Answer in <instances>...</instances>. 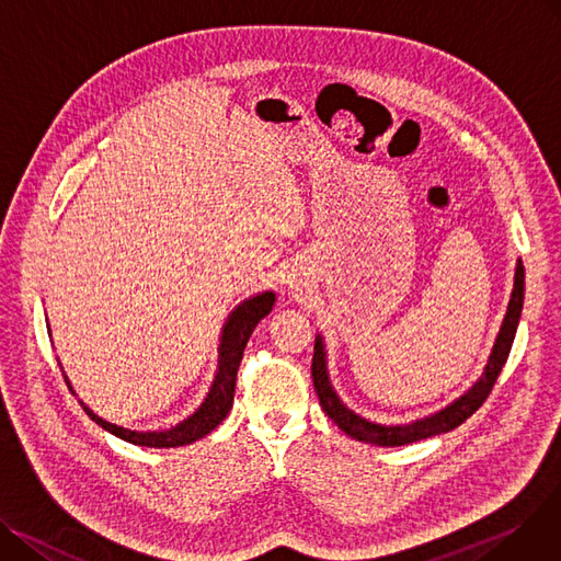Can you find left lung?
<instances>
[{
  "label": "left lung",
  "instance_id": "1",
  "mask_svg": "<svg viewBox=\"0 0 561 561\" xmlns=\"http://www.w3.org/2000/svg\"><path fill=\"white\" fill-rule=\"evenodd\" d=\"M523 296H525V270L523 262L516 260V274H514V289H512V299L507 306V314L503 319V325L499 331L496 344L491 348L489 362L484 367V374L476 380V385L465 391L462 397L455 399L450 405L444 410L416 419L412 423L403 425H382L362 419L353 410H348L340 397L335 393L331 378H328V367H325V348H323V337L317 335L314 340V355H312V382L317 389V397L321 403V410L331 416L346 435H351L357 442L374 444V446H405L412 442H421L427 437H435L448 431H455L457 425H462L491 393L493 385L499 380L501 369L505 367L507 355L514 344V335L518 328L520 310H523Z\"/></svg>",
  "mask_w": 561,
  "mask_h": 561
}]
</instances>
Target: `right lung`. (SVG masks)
Wrapping results in <instances>:
<instances>
[{"label":"right lung","mask_w":561,"mask_h":561,"mask_svg":"<svg viewBox=\"0 0 561 561\" xmlns=\"http://www.w3.org/2000/svg\"><path fill=\"white\" fill-rule=\"evenodd\" d=\"M274 301H276L274 291H262L257 296H251V299H247L244 304H240L233 312H230V317L224 325V331H221L219 365H217V374H215V380H213V387L208 391L206 401L192 416H187L179 425L170 427V431H158V433L128 431V427L108 423L106 419L96 416L81 401L85 414L94 423L102 425L104 431H108L111 435H115V437H119L128 444L147 446V448H176V446H185V444H192L196 439L206 437L226 419L230 408H233L236 380H238V369H240V362H242L247 342L253 333V328L260 323V319L272 312ZM65 380H68V378H65ZM68 385H70V380H68Z\"/></svg>","instance_id":"right-lung-1"}]
</instances>
